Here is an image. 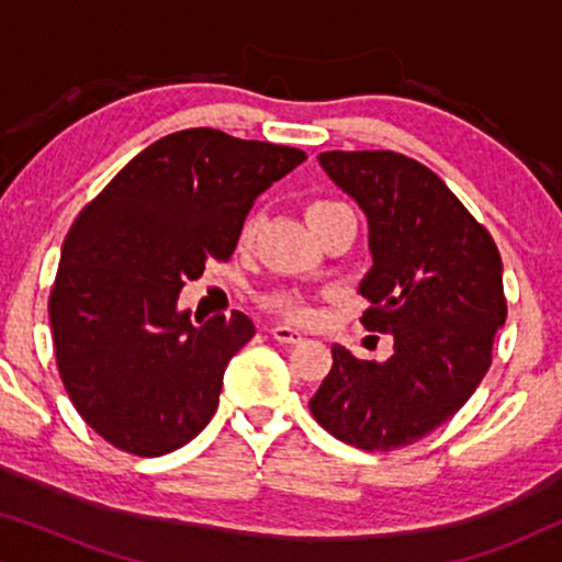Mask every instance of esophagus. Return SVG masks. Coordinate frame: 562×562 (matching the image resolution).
Returning <instances> with one entry per match:
<instances>
[{"label":"esophagus","instance_id":"esophagus-1","mask_svg":"<svg viewBox=\"0 0 562 562\" xmlns=\"http://www.w3.org/2000/svg\"><path fill=\"white\" fill-rule=\"evenodd\" d=\"M271 337H273L276 342H281V345H296V342L304 340V335L299 333V329L289 327V325H276V327H271Z\"/></svg>","mask_w":562,"mask_h":562}]
</instances>
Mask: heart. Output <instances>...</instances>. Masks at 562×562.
Masks as SVG:
<instances>
[{"label":"heart","instance_id":"b5f03b06","mask_svg":"<svg viewBox=\"0 0 562 562\" xmlns=\"http://www.w3.org/2000/svg\"><path fill=\"white\" fill-rule=\"evenodd\" d=\"M342 206L345 204H340V202H329V199H317V202H312L310 206H306V220H310V225H312V222L327 217V214L342 210ZM256 227H258V220L256 217H250L248 222H245V227H243V233H240V243L243 245H248L252 237H256ZM268 304H271L276 312L286 314V317H304V314H306V306H304L302 299H299L296 294H289V291H276V294L268 296Z\"/></svg>","mask_w":562,"mask_h":562}]
</instances>
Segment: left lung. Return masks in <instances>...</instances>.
Instances as JSON below:
<instances>
[{"instance_id": "left-lung-1", "label": "left lung", "mask_w": 562, "mask_h": 562, "mask_svg": "<svg viewBox=\"0 0 562 562\" xmlns=\"http://www.w3.org/2000/svg\"><path fill=\"white\" fill-rule=\"evenodd\" d=\"M317 160L368 220L363 325L394 335V356L375 363L333 345L310 409L352 448H404L445 425L486 375L506 322L502 256L417 160L394 150H329Z\"/></svg>"}]
</instances>
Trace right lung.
<instances>
[{
    "mask_svg": "<svg viewBox=\"0 0 562 562\" xmlns=\"http://www.w3.org/2000/svg\"><path fill=\"white\" fill-rule=\"evenodd\" d=\"M304 160L286 145L181 130L76 217L48 302L53 345L76 412L114 448L166 456L210 425L256 325L235 310L196 327L179 294L210 260H229L252 202Z\"/></svg>",
    "mask_w": 562,
    "mask_h": 562,
    "instance_id": "1",
    "label": "right lung"
}]
</instances>
